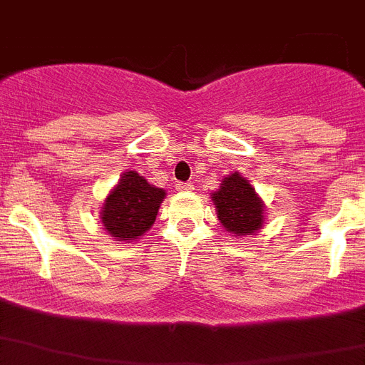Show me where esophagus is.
Segmentation results:
<instances>
[{"instance_id":"1","label":"esophagus","mask_w":365,"mask_h":365,"mask_svg":"<svg viewBox=\"0 0 365 365\" xmlns=\"http://www.w3.org/2000/svg\"><path fill=\"white\" fill-rule=\"evenodd\" d=\"M175 188H177V192H192L193 185H192V182H179Z\"/></svg>"}]
</instances>
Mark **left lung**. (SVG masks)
<instances>
[{
    "mask_svg": "<svg viewBox=\"0 0 365 365\" xmlns=\"http://www.w3.org/2000/svg\"><path fill=\"white\" fill-rule=\"evenodd\" d=\"M212 201L221 227L235 237L257 234L265 225V202L240 172L221 179L219 188L212 193Z\"/></svg>",
    "mask_w": 365,
    "mask_h": 365,
    "instance_id": "8db88e82",
    "label": "left lung"
}]
</instances>
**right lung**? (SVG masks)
Wrapping results in <instances>:
<instances>
[{
	"mask_svg": "<svg viewBox=\"0 0 365 365\" xmlns=\"http://www.w3.org/2000/svg\"><path fill=\"white\" fill-rule=\"evenodd\" d=\"M166 197L163 188L150 185L135 170L124 172L104 199L100 221L117 241H135L153 227L160 202Z\"/></svg>",
	"mask_w": 365,
	"mask_h": 365,
	"instance_id": "1",
	"label": "right lung"
}]
</instances>
